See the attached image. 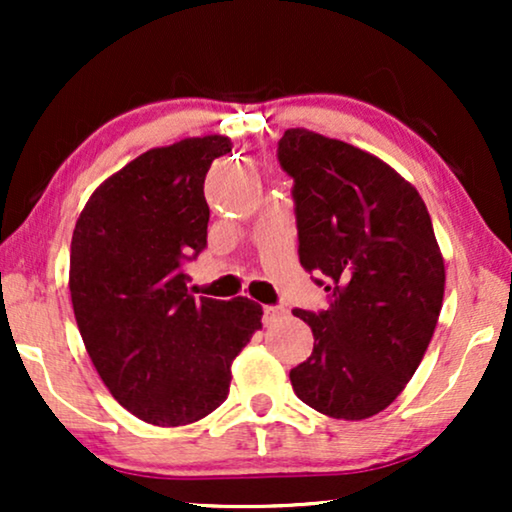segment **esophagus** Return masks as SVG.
I'll return each mask as SVG.
<instances>
[{
    "instance_id": "esophagus-1",
    "label": "esophagus",
    "mask_w": 512,
    "mask_h": 512,
    "mask_svg": "<svg viewBox=\"0 0 512 512\" xmlns=\"http://www.w3.org/2000/svg\"><path fill=\"white\" fill-rule=\"evenodd\" d=\"M284 307H272V305H265L263 307V324L265 326H270V324H275L277 319H282L284 317Z\"/></svg>"
}]
</instances>
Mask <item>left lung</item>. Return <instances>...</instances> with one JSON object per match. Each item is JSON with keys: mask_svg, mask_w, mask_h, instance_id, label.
I'll use <instances>...</instances> for the list:
<instances>
[{"mask_svg": "<svg viewBox=\"0 0 512 512\" xmlns=\"http://www.w3.org/2000/svg\"><path fill=\"white\" fill-rule=\"evenodd\" d=\"M293 177L300 265L331 291L328 310H293L314 335L291 370L321 415L359 422L389 408L422 363L445 293V261L417 188L373 153L305 128L279 139Z\"/></svg>", "mask_w": 512, "mask_h": 512, "instance_id": "obj_1", "label": "left lung"}]
</instances>
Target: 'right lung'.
<instances>
[{
  "mask_svg": "<svg viewBox=\"0 0 512 512\" xmlns=\"http://www.w3.org/2000/svg\"><path fill=\"white\" fill-rule=\"evenodd\" d=\"M230 149L223 135L149 149L104 179L76 221V326L111 396L146 424L186 426L219 408L261 328L254 300H195L181 272L207 244L205 177Z\"/></svg>",
  "mask_w": 512,
  "mask_h": 512,
  "instance_id": "add662e5",
  "label": "right lung"
}]
</instances>
